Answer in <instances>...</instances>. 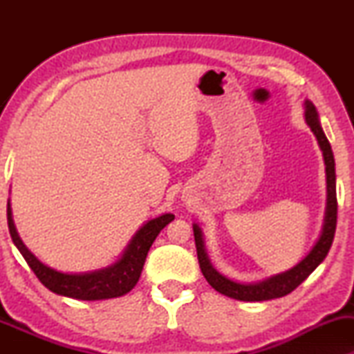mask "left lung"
<instances>
[{
	"mask_svg": "<svg viewBox=\"0 0 354 354\" xmlns=\"http://www.w3.org/2000/svg\"><path fill=\"white\" fill-rule=\"evenodd\" d=\"M304 118L313 133L316 135L319 147L322 149L324 162H326V176H327V207H326V219H324L322 234L314 245V248L309 251V254L303 261L292 268L287 272L277 274L274 277H269L263 282L256 283H239L234 280L224 277V275L217 272L212 268L207 254L205 251V241H203L201 229L196 224H193V235H195L196 254L200 269L207 283L217 292L225 295L229 298L240 299V301H266V299H274L285 297V295L292 293L303 280L309 277V274L317 268L319 264L326 259V256L330 250L333 235L337 229V188H335V159L330 148V143L324 133L319 122L317 111L314 108L311 101H304Z\"/></svg>",
	"mask_w": 354,
	"mask_h": 354,
	"instance_id": "obj_1",
	"label": "left lung"
}]
</instances>
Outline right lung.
<instances>
[{"instance_id": "right-lung-1", "label": "right lung", "mask_w": 354, "mask_h": 354, "mask_svg": "<svg viewBox=\"0 0 354 354\" xmlns=\"http://www.w3.org/2000/svg\"><path fill=\"white\" fill-rule=\"evenodd\" d=\"M174 217H176L174 214H162L156 217V219L148 221L133 235V239L130 240L122 258L118 263L109 266V268L85 274H64L40 263L35 258V254H32L27 250V246L22 243L21 236L17 235L16 227H14L11 206L8 203L9 234H11L14 245L17 246V250L21 251L24 259L27 261V264L30 266L33 274L37 275V279L48 290H51L53 293L75 299H85V301L118 298L129 293L138 282L145 259H147V254L149 248H151L153 241L156 240L159 232L169 222L174 221Z\"/></svg>"}]
</instances>
